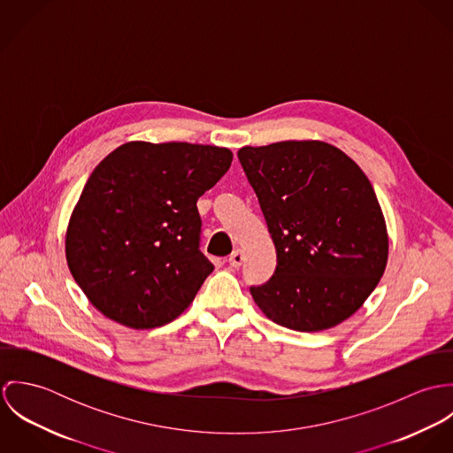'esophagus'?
I'll use <instances>...</instances> for the list:
<instances>
[{
  "mask_svg": "<svg viewBox=\"0 0 453 453\" xmlns=\"http://www.w3.org/2000/svg\"><path fill=\"white\" fill-rule=\"evenodd\" d=\"M242 261H244V253H242L241 250H235V251L228 257V265H230L232 268H239V266L242 265Z\"/></svg>",
  "mask_w": 453,
  "mask_h": 453,
  "instance_id": "obj_1",
  "label": "esophagus"
}]
</instances>
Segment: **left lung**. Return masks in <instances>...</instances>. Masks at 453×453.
Instances as JSON below:
<instances>
[{
  "label": "left lung",
  "instance_id": "obj_1",
  "mask_svg": "<svg viewBox=\"0 0 453 453\" xmlns=\"http://www.w3.org/2000/svg\"><path fill=\"white\" fill-rule=\"evenodd\" d=\"M237 155L277 255L270 280L251 288L259 311L305 333L343 323L388 266V225L370 180L318 139L244 146Z\"/></svg>",
  "mask_w": 453,
  "mask_h": 453
}]
</instances>
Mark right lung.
<instances>
[{
  "label": "right lung",
  "mask_w": 453,
  "mask_h": 453,
  "mask_svg": "<svg viewBox=\"0 0 453 453\" xmlns=\"http://www.w3.org/2000/svg\"><path fill=\"white\" fill-rule=\"evenodd\" d=\"M228 148L130 141L90 174L65 230L67 266L108 319L174 321L214 265L198 251L196 200L232 164Z\"/></svg>",
  "instance_id": "right-lung-1"
}]
</instances>
